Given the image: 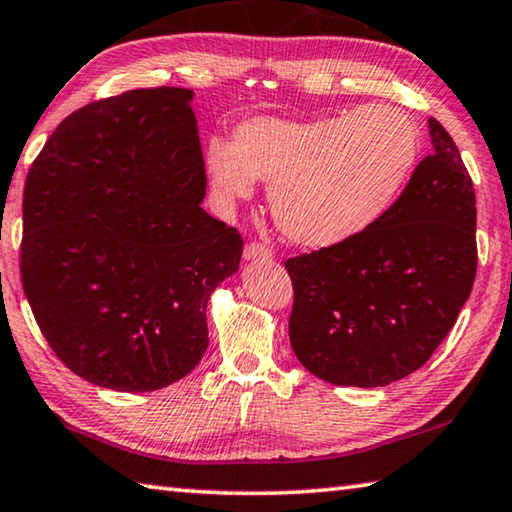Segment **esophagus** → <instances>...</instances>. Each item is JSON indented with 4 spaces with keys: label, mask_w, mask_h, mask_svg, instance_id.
Wrapping results in <instances>:
<instances>
[{
    "label": "esophagus",
    "mask_w": 512,
    "mask_h": 512,
    "mask_svg": "<svg viewBox=\"0 0 512 512\" xmlns=\"http://www.w3.org/2000/svg\"><path fill=\"white\" fill-rule=\"evenodd\" d=\"M242 256H245V261H272V251L261 242H249Z\"/></svg>",
    "instance_id": "obj_1"
}]
</instances>
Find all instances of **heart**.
<instances>
[{"label": "heart", "instance_id": "b5f03b06", "mask_svg": "<svg viewBox=\"0 0 512 512\" xmlns=\"http://www.w3.org/2000/svg\"><path fill=\"white\" fill-rule=\"evenodd\" d=\"M420 155V132L396 105H369L312 121L256 116L236 143L211 139L206 164L218 193L247 200L270 184L279 231L303 249L360 236L396 200Z\"/></svg>", "mask_w": 512, "mask_h": 512}]
</instances>
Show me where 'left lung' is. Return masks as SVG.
Here are the masks:
<instances>
[{"label":"left lung","instance_id":"left-lung-1","mask_svg":"<svg viewBox=\"0 0 512 512\" xmlns=\"http://www.w3.org/2000/svg\"><path fill=\"white\" fill-rule=\"evenodd\" d=\"M432 155L369 229L285 263L290 344L339 387H387L418 371L456 324L477 274V202L459 148L429 119Z\"/></svg>","mask_w":512,"mask_h":512}]
</instances>
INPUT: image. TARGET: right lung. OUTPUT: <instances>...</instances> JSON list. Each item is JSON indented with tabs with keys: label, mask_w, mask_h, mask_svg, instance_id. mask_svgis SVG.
<instances>
[{
	"label": "right lung",
	"mask_w": 512,
	"mask_h": 512,
	"mask_svg": "<svg viewBox=\"0 0 512 512\" xmlns=\"http://www.w3.org/2000/svg\"><path fill=\"white\" fill-rule=\"evenodd\" d=\"M184 87L132 89L62 121L26 175L22 285L58 360L112 391L182 380L209 346L206 303L242 238L202 209Z\"/></svg>",
	"instance_id": "right-lung-1"
}]
</instances>
